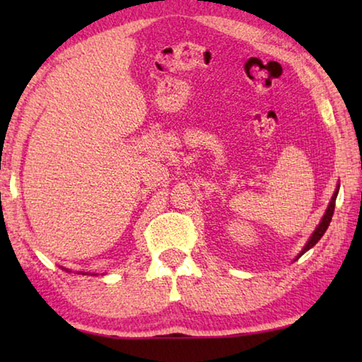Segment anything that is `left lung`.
<instances>
[{"label":"left lung","instance_id":"1","mask_svg":"<svg viewBox=\"0 0 362 362\" xmlns=\"http://www.w3.org/2000/svg\"><path fill=\"white\" fill-rule=\"evenodd\" d=\"M337 193H339V187H337V189H335V193H334V196H332V199H330V203H329V207H327V211H326V214H324V217H322V220H321V223L317 225V228L315 230V233L313 235H311V238L308 240V243H306V246L303 247V250H302V254L303 252H306V250L308 249H311L315 246V244L321 240L322 238V235L324 233H326V230H327V226H329V223H330V220H332V216H334V209H335V198H337ZM300 254V255H302ZM298 255V257H300Z\"/></svg>","mask_w":362,"mask_h":362}]
</instances>
